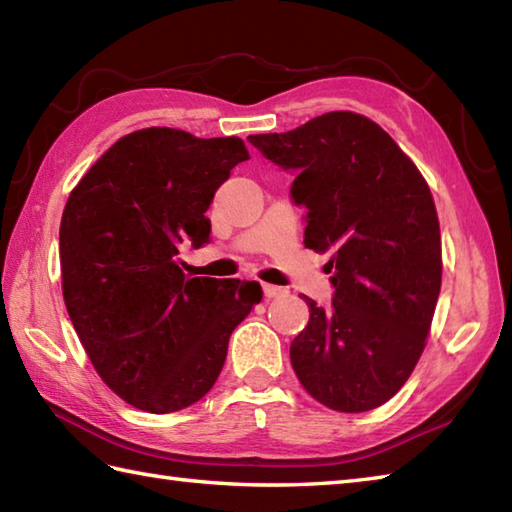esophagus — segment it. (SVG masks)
Masks as SVG:
<instances>
[{"instance_id":"34e87169","label":"esophagus","mask_w":512,"mask_h":512,"mask_svg":"<svg viewBox=\"0 0 512 512\" xmlns=\"http://www.w3.org/2000/svg\"><path fill=\"white\" fill-rule=\"evenodd\" d=\"M262 290H264V297H266L268 301L279 297V295H284V292H286V288L275 286V284H262Z\"/></svg>"}]
</instances>
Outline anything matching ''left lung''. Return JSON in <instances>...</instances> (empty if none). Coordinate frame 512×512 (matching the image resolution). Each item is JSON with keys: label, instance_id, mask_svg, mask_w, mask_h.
I'll list each match as a JSON object with an SVG mask.
<instances>
[{"label": "left lung", "instance_id": "left-lung-1", "mask_svg": "<svg viewBox=\"0 0 512 512\" xmlns=\"http://www.w3.org/2000/svg\"><path fill=\"white\" fill-rule=\"evenodd\" d=\"M248 143L297 173L303 244L332 253V306L303 297L310 321L290 343L292 369L325 407L376 409L407 383L436 312L442 246L429 184L383 127L354 112Z\"/></svg>", "mask_w": 512, "mask_h": 512}]
</instances>
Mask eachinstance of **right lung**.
Returning <instances> with one entry per match:
<instances>
[{"mask_svg": "<svg viewBox=\"0 0 512 512\" xmlns=\"http://www.w3.org/2000/svg\"><path fill=\"white\" fill-rule=\"evenodd\" d=\"M242 138L147 127L118 138L65 202L59 228L63 301L96 372L149 413L198 402L220 376L228 339L257 281L187 277L180 244L209 242L206 209Z\"/></svg>", "mask_w": 512, "mask_h": 512, "instance_id": "right-lung-1", "label": "right lung"}]
</instances>
